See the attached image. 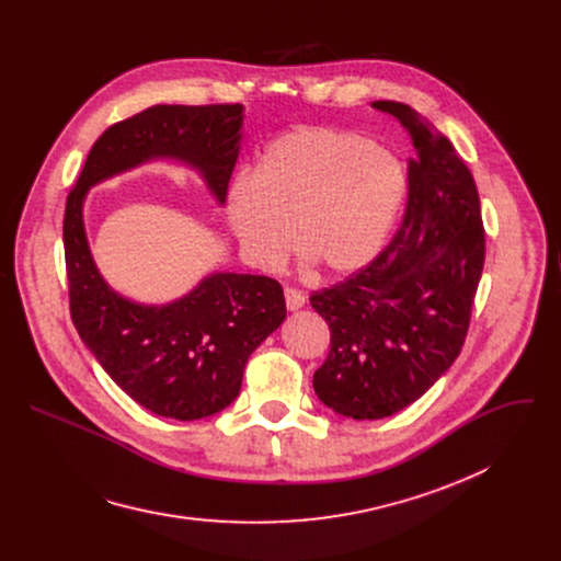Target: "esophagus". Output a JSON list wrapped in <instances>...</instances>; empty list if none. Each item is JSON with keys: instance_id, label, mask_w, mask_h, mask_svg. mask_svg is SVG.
I'll return each mask as SVG.
<instances>
[{"instance_id": "obj_1", "label": "esophagus", "mask_w": 561, "mask_h": 561, "mask_svg": "<svg viewBox=\"0 0 561 561\" xmlns=\"http://www.w3.org/2000/svg\"><path fill=\"white\" fill-rule=\"evenodd\" d=\"M284 297H286V308L288 310H299L304 304H306V297L301 290H295V288H286L284 290Z\"/></svg>"}]
</instances>
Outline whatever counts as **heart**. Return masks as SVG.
<instances>
[{
  "instance_id": "heart-1",
  "label": "heart",
  "mask_w": 561,
  "mask_h": 561,
  "mask_svg": "<svg viewBox=\"0 0 561 561\" xmlns=\"http://www.w3.org/2000/svg\"><path fill=\"white\" fill-rule=\"evenodd\" d=\"M397 159L331 126L284 133L262 152L255 175L226 193V217L247 260L275 271L295 242L331 277L366 268L383 249L404 199Z\"/></svg>"
}]
</instances>
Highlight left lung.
Segmentation results:
<instances>
[{
    "label": "left lung",
    "instance_id": "1",
    "mask_svg": "<svg viewBox=\"0 0 561 561\" xmlns=\"http://www.w3.org/2000/svg\"><path fill=\"white\" fill-rule=\"evenodd\" d=\"M411 135L404 221L379 257L310 295L331 329L312 388L335 413L381 420L420 399L457 359L484 268L474 180L455 146L399 102H373Z\"/></svg>",
    "mask_w": 561,
    "mask_h": 561
}]
</instances>
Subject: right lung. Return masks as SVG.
Here are the masks:
<instances>
[{
  "label": "right lung",
  "instance_id": "add662e5",
  "mask_svg": "<svg viewBox=\"0 0 561 561\" xmlns=\"http://www.w3.org/2000/svg\"><path fill=\"white\" fill-rule=\"evenodd\" d=\"M244 128L242 104H157L113 124L66 199L64 253L72 324L108 377L146 411L193 422L230 407L253 351L282 327V286L264 275L210 273L169 304H139L102 277L87 237L93 186L157 159L195 171L221 206Z\"/></svg>",
  "mask_w": 561,
  "mask_h": 561
}]
</instances>
